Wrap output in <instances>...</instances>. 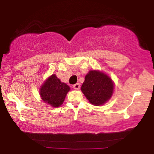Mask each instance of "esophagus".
I'll return each mask as SVG.
<instances>
[{
  "label": "esophagus",
  "instance_id": "1",
  "mask_svg": "<svg viewBox=\"0 0 154 154\" xmlns=\"http://www.w3.org/2000/svg\"><path fill=\"white\" fill-rule=\"evenodd\" d=\"M73 88L75 90H79L80 88V84L79 83H76L73 85Z\"/></svg>",
  "mask_w": 154,
  "mask_h": 154
}]
</instances>
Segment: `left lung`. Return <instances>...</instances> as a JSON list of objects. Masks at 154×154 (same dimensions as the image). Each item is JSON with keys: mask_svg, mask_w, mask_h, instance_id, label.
<instances>
[{"mask_svg": "<svg viewBox=\"0 0 154 154\" xmlns=\"http://www.w3.org/2000/svg\"><path fill=\"white\" fill-rule=\"evenodd\" d=\"M81 91L90 103L100 106L110 99L114 91V84L106 74L93 70L85 77Z\"/></svg>", "mask_w": 154, "mask_h": 154, "instance_id": "1", "label": "left lung"}]
</instances>
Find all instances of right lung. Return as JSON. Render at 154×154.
Masks as SVG:
<instances>
[{
    "instance_id": "right-lung-1",
    "label": "right lung",
    "mask_w": 154,
    "mask_h": 154,
    "mask_svg": "<svg viewBox=\"0 0 154 154\" xmlns=\"http://www.w3.org/2000/svg\"><path fill=\"white\" fill-rule=\"evenodd\" d=\"M70 88L61 82L56 75H52L40 88V95L45 103L53 107H59L63 103Z\"/></svg>"
}]
</instances>
